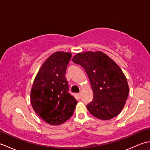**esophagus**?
<instances>
[{
    "mask_svg": "<svg viewBox=\"0 0 150 150\" xmlns=\"http://www.w3.org/2000/svg\"><path fill=\"white\" fill-rule=\"evenodd\" d=\"M77 96H78L79 97H81V93H77Z\"/></svg>",
    "mask_w": 150,
    "mask_h": 150,
    "instance_id": "1",
    "label": "esophagus"
}]
</instances>
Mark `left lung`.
I'll return each mask as SVG.
<instances>
[{
    "mask_svg": "<svg viewBox=\"0 0 150 150\" xmlns=\"http://www.w3.org/2000/svg\"><path fill=\"white\" fill-rule=\"evenodd\" d=\"M73 62L86 72L93 93L87 105L92 115L100 120H110L122 110L129 93L125 75L117 63L100 51L78 53Z\"/></svg>",
    "mask_w": 150,
    "mask_h": 150,
    "instance_id": "left-lung-1",
    "label": "left lung"
}]
</instances>
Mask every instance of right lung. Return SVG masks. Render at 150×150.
<instances>
[{"instance_id": "obj_1", "label": "right lung", "mask_w": 150, "mask_h": 150, "mask_svg": "<svg viewBox=\"0 0 150 150\" xmlns=\"http://www.w3.org/2000/svg\"><path fill=\"white\" fill-rule=\"evenodd\" d=\"M71 53L57 52L41 66L34 79L30 101L38 116L50 125L65 122L74 112L77 101L68 92L65 73Z\"/></svg>"}]
</instances>
